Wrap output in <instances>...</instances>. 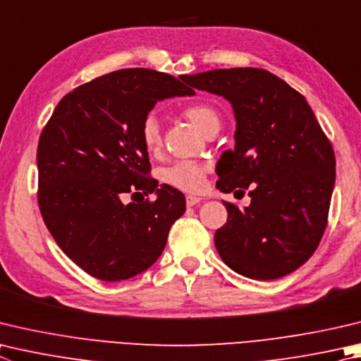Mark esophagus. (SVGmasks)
I'll return each mask as SVG.
<instances>
[{"label": "esophagus", "mask_w": 361, "mask_h": 361, "mask_svg": "<svg viewBox=\"0 0 361 361\" xmlns=\"http://www.w3.org/2000/svg\"><path fill=\"white\" fill-rule=\"evenodd\" d=\"M202 199L197 197V195H186V205L188 207H194L197 205V203H200Z\"/></svg>", "instance_id": "34e87169"}]
</instances>
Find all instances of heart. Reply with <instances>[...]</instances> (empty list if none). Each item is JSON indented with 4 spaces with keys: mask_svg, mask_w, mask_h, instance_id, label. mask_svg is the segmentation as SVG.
I'll return each mask as SVG.
<instances>
[{
    "mask_svg": "<svg viewBox=\"0 0 361 361\" xmlns=\"http://www.w3.org/2000/svg\"><path fill=\"white\" fill-rule=\"evenodd\" d=\"M189 121L203 134L212 129H219V116L216 110L208 104H191L183 110ZM140 139L148 153H158L162 145V134L158 118L154 115H147L140 124ZM208 164L202 161H176L170 166L164 167L161 172V180L167 186L185 192H199L205 186V178L208 173Z\"/></svg>",
    "mask_w": 361,
    "mask_h": 361,
    "instance_id": "heart-1",
    "label": "heart"
}]
</instances>
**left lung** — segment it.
<instances>
[{
    "mask_svg": "<svg viewBox=\"0 0 361 361\" xmlns=\"http://www.w3.org/2000/svg\"><path fill=\"white\" fill-rule=\"evenodd\" d=\"M189 87L231 101L233 152L216 166L219 191L245 195V209L224 202L227 222L214 233L224 264L251 279L283 278L316 251L329 222L335 153L303 94L259 68L181 75Z\"/></svg>",
    "mask_w": 361,
    "mask_h": 361,
    "instance_id": "1",
    "label": "left lung"
}]
</instances>
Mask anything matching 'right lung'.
Listing matches in <instances>:
<instances>
[{
    "instance_id": "1",
    "label": "right lung",
    "mask_w": 361,
    "mask_h": 361,
    "mask_svg": "<svg viewBox=\"0 0 361 361\" xmlns=\"http://www.w3.org/2000/svg\"><path fill=\"white\" fill-rule=\"evenodd\" d=\"M186 94L194 90L164 72L120 69L72 90L42 129L39 209L61 251L93 278L145 271L185 213V195L149 176L140 124L158 101ZM128 193L157 197L123 204Z\"/></svg>"
}]
</instances>
